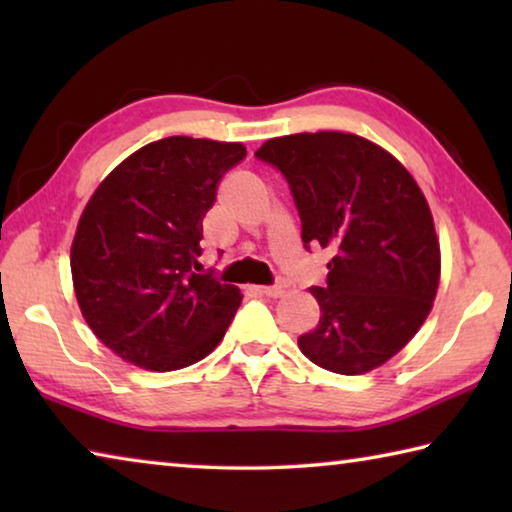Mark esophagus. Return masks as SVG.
Wrapping results in <instances>:
<instances>
[{"instance_id":"obj_1","label":"esophagus","mask_w":512,"mask_h":512,"mask_svg":"<svg viewBox=\"0 0 512 512\" xmlns=\"http://www.w3.org/2000/svg\"><path fill=\"white\" fill-rule=\"evenodd\" d=\"M259 293H264V296H268V298H280L284 289L280 287V284H271V287H259Z\"/></svg>"}]
</instances>
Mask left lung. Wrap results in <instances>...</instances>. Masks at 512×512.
<instances>
[{
	"label": "left lung",
	"mask_w": 512,
	"mask_h": 512,
	"mask_svg": "<svg viewBox=\"0 0 512 512\" xmlns=\"http://www.w3.org/2000/svg\"><path fill=\"white\" fill-rule=\"evenodd\" d=\"M287 180L302 244L323 246L320 320L298 345L316 366L361 375L409 343L429 316L440 246L429 205L400 162L359 135L275 137L255 151Z\"/></svg>",
	"instance_id": "8db88e82"
}]
</instances>
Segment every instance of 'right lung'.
I'll list each match as a JSON object with an SVG mask.
<instances>
[{
    "label": "right lung",
    "instance_id": "1",
    "mask_svg": "<svg viewBox=\"0 0 512 512\" xmlns=\"http://www.w3.org/2000/svg\"><path fill=\"white\" fill-rule=\"evenodd\" d=\"M244 144L164 137L119 164L85 205L72 277L85 323L121 359L178 370L223 339L241 291L201 271L203 219Z\"/></svg>",
    "mask_w": 512,
    "mask_h": 512
}]
</instances>
